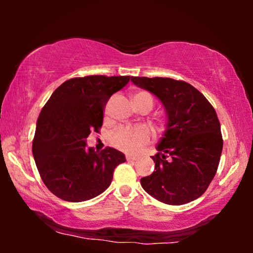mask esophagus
<instances>
[{"label":"esophagus","instance_id":"esophagus-1","mask_svg":"<svg viewBox=\"0 0 253 253\" xmlns=\"http://www.w3.org/2000/svg\"><path fill=\"white\" fill-rule=\"evenodd\" d=\"M126 158L127 161H137L138 160L137 157H133V155H129V154H127Z\"/></svg>","mask_w":253,"mask_h":253}]
</instances>
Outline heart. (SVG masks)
I'll return each instance as SVG.
<instances>
[{"mask_svg":"<svg viewBox=\"0 0 253 253\" xmlns=\"http://www.w3.org/2000/svg\"><path fill=\"white\" fill-rule=\"evenodd\" d=\"M132 102H148L152 107V98L146 92H137L132 96ZM112 144L127 153H136L150 143L151 133L145 126L121 127L112 136Z\"/></svg>","mask_w":253,"mask_h":253,"instance_id":"obj_1","label":"heart"}]
</instances>
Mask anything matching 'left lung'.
I'll return each mask as SVG.
<instances>
[{
    "mask_svg": "<svg viewBox=\"0 0 253 253\" xmlns=\"http://www.w3.org/2000/svg\"><path fill=\"white\" fill-rule=\"evenodd\" d=\"M153 93L167 114V127L152 157L155 168L140 179L148 195L168 205H183L206 191L219 167L223 140L215 109L198 89L183 81L131 77Z\"/></svg>",
    "mask_w": 253,
    "mask_h": 253,
    "instance_id": "8db88e82",
    "label": "left lung"
}]
</instances>
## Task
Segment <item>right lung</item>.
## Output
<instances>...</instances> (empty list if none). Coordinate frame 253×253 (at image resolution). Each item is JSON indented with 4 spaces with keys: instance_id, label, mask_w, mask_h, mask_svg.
<instances>
[{
    "instance_id": "1",
    "label": "right lung",
    "mask_w": 253,
    "mask_h": 253,
    "mask_svg": "<svg viewBox=\"0 0 253 253\" xmlns=\"http://www.w3.org/2000/svg\"><path fill=\"white\" fill-rule=\"evenodd\" d=\"M130 76H86L64 82L41 109L32 153L44 185L58 198L79 203L99 196L113 172L126 161L122 152L86 147L91 131L99 132L103 108Z\"/></svg>"
}]
</instances>
